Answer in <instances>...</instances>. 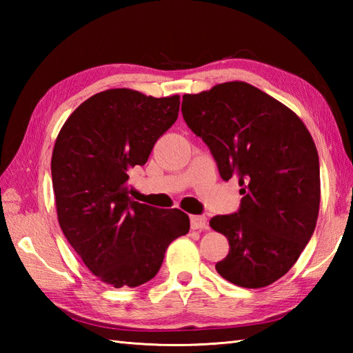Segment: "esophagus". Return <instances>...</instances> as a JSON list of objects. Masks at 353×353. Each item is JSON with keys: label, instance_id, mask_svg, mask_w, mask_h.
Here are the masks:
<instances>
[{"label": "esophagus", "instance_id": "esophagus-1", "mask_svg": "<svg viewBox=\"0 0 353 353\" xmlns=\"http://www.w3.org/2000/svg\"><path fill=\"white\" fill-rule=\"evenodd\" d=\"M191 229H206L208 219L205 215H191Z\"/></svg>", "mask_w": 353, "mask_h": 353}]
</instances>
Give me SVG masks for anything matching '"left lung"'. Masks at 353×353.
<instances>
[{
  "mask_svg": "<svg viewBox=\"0 0 353 353\" xmlns=\"http://www.w3.org/2000/svg\"><path fill=\"white\" fill-rule=\"evenodd\" d=\"M183 119L211 150L223 181L238 179V212L209 224L229 241L215 268L244 288L276 282L296 264L316 229L319 153L302 119L245 81L185 94Z\"/></svg>",
  "mask_w": 353,
  "mask_h": 353,
  "instance_id": "obj_1",
  "label": "left lung"
}]
</instances>
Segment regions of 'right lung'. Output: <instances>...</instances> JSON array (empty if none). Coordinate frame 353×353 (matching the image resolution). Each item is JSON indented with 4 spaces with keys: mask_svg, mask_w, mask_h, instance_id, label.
Wrapping results in <instances>:
<instances>
[{
    "mask_svg": "<svg viewBox=\"0 0 353 353\" xmlns=\"http://www.w3.org/2000/svg\"><path fill=\"white\" fill-rule=\"evenodd\" d=\"M179 106V95L108 89L81 103L57 134L51 177L59 224L92 274L115 288L153 279L167 247L190 230L181 209L138 203L127 188L129 171L148 161Z\"/></svg>",
    "mask_w": 353,
    "mask_h": 353,
    "instance_id": "add662e5",
    "label": "right lung"
}]
</instances>
